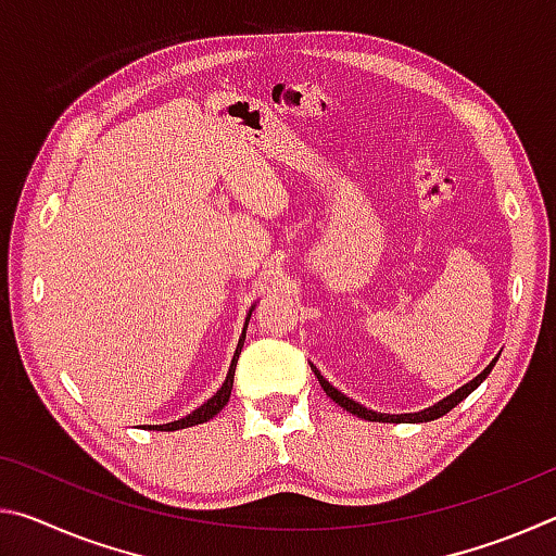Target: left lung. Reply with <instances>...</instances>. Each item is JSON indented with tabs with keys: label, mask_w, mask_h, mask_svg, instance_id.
<instances>
[{
	"label": "left lung",
	"mask_w": 556,
	"mask_h": 556,
	"mask_svg": "<svg viewBox=\"0 0 556 556\" xmlns=\"http://www.w3.org/2000/svg\"><path fill=\"white\" fill-rule=\"evenodd\" d=\"M497 361V357H495ZM495 361L488 365V368L478 375V378H473L470 380L468 384H464V388L460 390H456L454 394H448L446 400H441V402H437L434 407H429V409H425V412H414V414H378V412H372V409H365L363 404H357V402H353L351 397H345L343 392H338L331 382H328L321 372H318L314 365H312V370L316 372V378H318V382H321V388H324V392L328 394V397H331L336 404H341V407L345 409V412H351V414H355V417H361V419H368V421H392V425H400V421H431V419H439V417H444L446 412H451L456 407V404L460 402V400H466L470 392H473L478 384H481L488 375H491V370H493V365H495Z\"/></svg>",
	"instance_id": "obj_1"
}]
</instances>
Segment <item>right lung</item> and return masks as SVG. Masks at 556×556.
<instances>
[{
    "mask_svg": "<svg viewBox=\"0 0 556 556\" xmlns=\"http://www.w3.org/2000/svg\"><path fill=\"white\" fill-rule=\"evenodd\" d=\"M252 314V312H250ZM250 321V316H248ZM248 321H244V328H242V336H240V343H238V351H235L232 355V363H230V370H228V378H225L223 388L213 394V397L201 404L199 409H193L188 417L178 419V421H168V425H159V427H149V429H156V431H176V429H186V427H195V425H203V421L213 419L215 414H218L225 404H228L230 400V392H232V378H235V365H238V357H240V351H242V343H244V331H248Z\"/></svg>",
    "mask_w": 556,
    "mask_h": 556,
    "instance_id": "add662e5",
    "label": "right lung"
}]
</instances>
